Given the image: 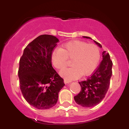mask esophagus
I'll use <instances>...</instances> for the list:
<instances>
[{
	"instance_id": "34e87169",
	"label": "esophagus",
	"mask_w": 129,
	"mask_h": 129,
	"mask_svg": "<svg viewBox=\"0 0 129 129\" xmlns=\"http://www.w3.org/2000/svg\"><path fill=\"white\" fill-rule=\"evenodd\" d=\"M64 83L65 84H69L70 82V81H68V80H67V79H64Z\"/></svg>"
}]
</instances>
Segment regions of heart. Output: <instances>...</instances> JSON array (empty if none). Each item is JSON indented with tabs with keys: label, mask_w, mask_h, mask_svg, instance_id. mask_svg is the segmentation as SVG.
I'll list each match as a JSON object with an SVG mask.
<instances>
[{
	"label": "heart",
	"mask_w": 129,
	"mask_h": 129,
	"mask_svg": "<svg viewBox=\"0 0 129 129\" xmlns=\"http://www.w3.org/2000/svg\"><path fill=\"white\" fill-rule=\"evenodd\" d=\"M100 50L96 45L82 41H70L56 49L51 54L53 66L62 70L72 60V67L60 72V75L69 80L86 76L94 72L100 60Z\"/></svg>",
	"instance_id": "b5f03b06"
}]
</instances>
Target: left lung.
I'll use <instances>...</instances> for the list:
<instances>
[{"instance_id": "left-lung-1", "label": "left lung", "mask_w": 129, "mask_h": 129, "mask_svg": "<svg viewBox=\"0 0 129 129\" xmlns=\"http://www.w3.org/2000/svg\"><path fill=\"white\" fill-rule=\"evenodd\" d=\"M87 39L89 37L84 36ZM99 47H102L100 43L94 41ZM103 60L91 76L86 80L79 82L81 89L77 95L74 96L76 103L85 107L96 106L103 100L107 93L112 75V61L109 53L103 52Z\"/></svg>"}]
</instances>
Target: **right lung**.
Returning a JSON list of instances; mask_svg holds the SVG:
<instances>
[{
  "mask_svg": "<svg viewBox=\"0 0 129 129\" xmlns=\"http://www.w3.org/2000/svg\"><path fill=\"white\" fill-rule=\"evenodd\" d=\"M59 42L52 35L38 36L25 47L19 60L18 76L22 95L38 109L53 107L65 85L51 64V54Z\"/></svg>",
  "mask_w": 129,
  "mask_h": 129,
  "instance_id": "1",
  "label": "right lung"
}]
</instances>
